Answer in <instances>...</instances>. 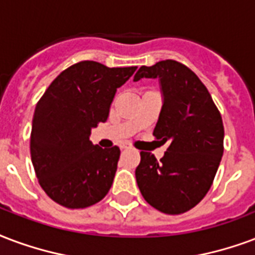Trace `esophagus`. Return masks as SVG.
<instances>
[{"mask_svg": "<svg viewBox=\"0 0 255 255\" xmlns=\"http://www.w3.org/2000/svg\"><path fill=\"white\" fill-rule=\"evenodd\" d=\"M120 148H122V150H124V148H129V144H127V143H123V144H120Z\"/></svg>", "mask_w": 255, "mask_h": 255, "instance_id": "1", "label": "esophagus"}]
</instances>
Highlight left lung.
I'll return each instance as SVG.
<instances>
[{"instance_id":"obj_1","label":"left lung","mask_w":255,"mask_h":255,"mask_svg":"<svg viewBox=\"0 0 255 255\" xmlns=\"http://www.w3.org/2000/svg\"><path fill=\"white\" fill-rule=\"evenodd\" d=\"M158 78L162 109L154 136L169 147L161 161L140 152L135 170L140 193L163 214H184L204 199L223 155L222 116L199 77L180 62L142 66L133 81Z\"/></svg>"}]
</instances>
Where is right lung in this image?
I'll list each match as a JSON object with an SVG mask.
<instances>
[{
  "label": "right lung",
  "instance_id": "obj_1",
  "mask_svg": "<svg viewBox=\"0 0 255 255\" xmlns=\"http://www.w3.org/2000/svg\"><path fill=\"white\" fill-rule=\"evenodd\" d=\"M132 67H107L84 60L51 82L39 100L31 132V158L39 184L66 208H86L103 200L118 170V146L90 142L92 128L107 122L118 89Z\"/></svg>",
  "mask_w": 255,
  "mask_h": 255
}]
</instances>
